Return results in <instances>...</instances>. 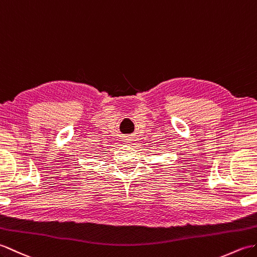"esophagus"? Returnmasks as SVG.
Returning a JSON list of instances; mask_svg holds the SVG:
<instances>
[{"mask_svg": "<svg viewBox=\"0 0 257 257\" xmlns=\"http://www.w3.org/2000/svg\"><path fill=\"white\" fill-rule=\"evenodd\" d=\"M133 140L134 139H131L130 137H126V138H123V143H124V145H131Z\"/></svg>", "mask_w": 257, "mask_h": 257, "instance_id": "34e87169", "label": "esophagus"}]
</instances>
